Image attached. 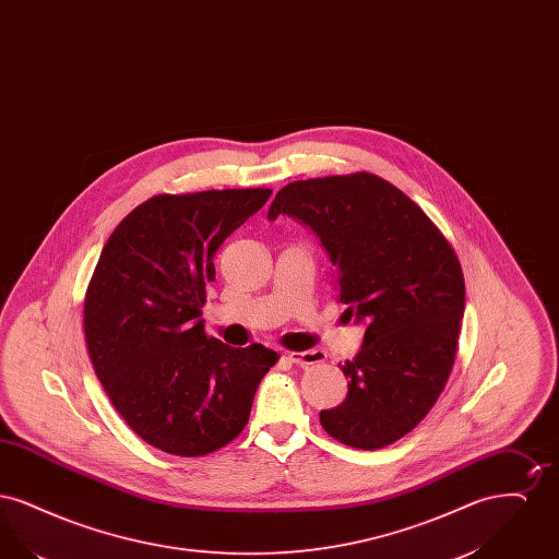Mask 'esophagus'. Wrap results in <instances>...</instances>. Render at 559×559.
<instances>
[{
	"label": "esophagus",
	"mask_w": 559,
	"mask_h": 559,
	"mask_svg": "<svg viewBox=\"0 0 559 559\" xmlns=\"http://www.w3.org/2000/svg\"><path fill=\"white\" fill-rule=\"evenodd\" d=\"M287 358H289V362L297 365V367H308V365L322 362L324 354L320 349H308V352H289Z\"/></svg>",
	"instance_id": "1"
}]
</instances>
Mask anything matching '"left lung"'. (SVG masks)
<instances>
[{
    "mask_svg": "<svg viewBox=\"0 0 559 559\" xmlns=\"http://www.w3.org/2000/svg\"><path fill=\"white\" fill-rule=\"evenodd\" d=\"M278 215L317 233L347 319L367 322L360 352L342 367L346 400L320 411V426L352 449L394 444L426 419L452 371L465 281L451 242L367 171L292 182L267 210V219Z\"/></svg>",
    "mask_w": 559,
    "mask_h": 559,
    "instance_id": "1",
    "label": "left lung"
}]
</instances>
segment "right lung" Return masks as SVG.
<instances>
[{"label": "right lung", "mask_w": 559, "mask_h": 559, "mask_svg": "<svg viewBox=\"0 0 559 559\" xmlns=\"http://www.w3.org/2000/svg\"><path fill=\"white\" fill-rule=\"evenodd\" d=\"M270 188L157 194L112 230L83 304L87 354L123 421L151 447L201 456L233 442L278 354L203 324L213 255Z\"/></svg>", "instance_id": "add662e5"}]
</instances>
